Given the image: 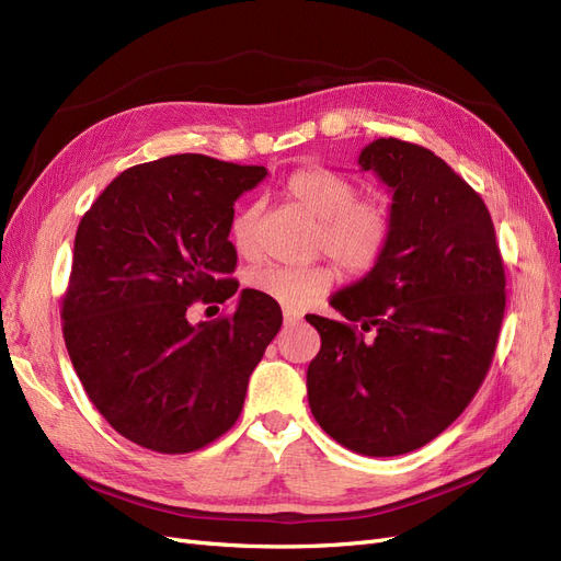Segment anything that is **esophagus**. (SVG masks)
<instances>
[{
    "instance_id": "esophagus-1",
    "label": "esophagus",
    "mask_w": 561,
    "mask_h": 561,
    "mask_svg": "<svg viewBox=\"0 0 561 561\" xmlns=\"http://www.w3.org/2000/svg\"><path fill=\"white\" fill-rule=\"evenodd\" d=\"M283 320H285V325H297V322L301 320V316L295 313V311H290V309H285V311H283Z\"/></svg>"
}]
</instances>
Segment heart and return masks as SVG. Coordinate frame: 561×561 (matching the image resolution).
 Returning a JSON list of instances; mask_svg holds the SVG:
<instances>
[{"label":"heart","mask_w":561,"mask_h":561,"mask_svg":"<svg viewBox=\"0 0 561 561\" xmlns=\"http://www.w3.org/2000/svg\"><path fill=\"white\" fill-rule=\"evenodd\" d=\"M285 196L318 222L316 248L351 276L375 268L393 243L396 215L381 198H358V184L325 165L299 168L285 182ZM260 206L250 203L233 215L229 236L243 257L257 250ZM248 285L287 309H304L325 295L332 285L328 266H260Z\"/></svg>","instance_id":"heart-1"}]
</instances>
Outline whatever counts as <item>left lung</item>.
I'll return each mask as SVG.
<instances>
[{"instance_id": "8db88e82", "label": "left lung", "mask_w": 561, "mask_h": 561, "mask_svg": "<svg viewBox=\"0 0 561 561\" xmlns=\"http://www.w3.org/2000/svg\"><path fill=\"white\" fill-rule=\"evenodd\" d=\"M393 192L396 233L365 278L332 295L348 322L320 334L309 407L339 445L398 456L428 445L482 386L505 311V271L482 196L431 149L398 138L358 157Z\"/></svg>"}]
</instances>
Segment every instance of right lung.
<instances>
[{
    "mask_svg": "<svg viewBox=\"0 0 561 561\" xmlns=\"http://www.w3.org/2000/svg\"><path fill=\"white\" fill-rule=\"evenodd\" d=\"M264 178V165L175 154L128 168L81 217L65 346L95 410L135 445L190 454L243 410L252 369L283 325L278 301L243 290L229 316L198 325L186 309L239 290L233 203Z\"/></svg>",
    "mask_w": 561,
    "mask_h": 561,
    "instance_id": "obj_1",
    "label": "right lung"
}]
</instances>
